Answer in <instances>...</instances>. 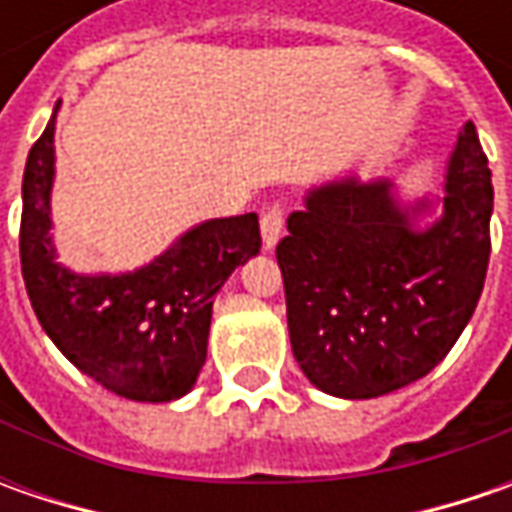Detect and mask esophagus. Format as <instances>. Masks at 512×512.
<instances>
[{"mask_svg":"<svg viewBox=\"0 0 512 512\" xmlns=\"http://www.w3.org/2000/svg\"><path fill=\"white\" fill-rule=\"evenodd\" d=\"M282 230H285V205H270L265 210V216H262V242L265 247H276L279 242V236H282Z\"/></svg>","mask_w":512,"mask_h":512,"instance_id":"esophagus-1","label":"esophagus"}]
</instances>
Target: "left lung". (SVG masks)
Instances as JSON below:
<instances>
[{
	"instance_id": "obj_1",
	"label": "left lung",
	"mask_w": 512,
	"mask_h": 512,
	"mask_svg": "<svg viewBox=\"0 0 512 512\" xmlns=\"http://www.w3.org/2000/svg\"><path fill=\"white\" fill-rule=\"evenodd\" d=\"M493 182L467 122L447 170L442 222L413 233L387 182L313 190L276 245L293 356L330 396L376 399L450 353L482 296Z\"/></svg>"
}]
</instances>
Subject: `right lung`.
Listing matches in <instances>:
<instances>
[{
  "mask_svg": "<svg viewBox=\"0 0 512 512\" xmlns=\"http://www.w3.org/2000/svg\"><path fill=\"white\" fill-rule=\"evenodd\" d=\"M53 119L33 142L22 179L19 259L39 325L70 362L133 402H173L193 387L207 356L213 299L259 253V216L193 227L165 256L128 276H73L48 239Z\"/></svg>",
  "mask_w": 512,
  "mask_h": 512,
  "instance_id": "1",
  "label": "right lung"
}]
</instances>
